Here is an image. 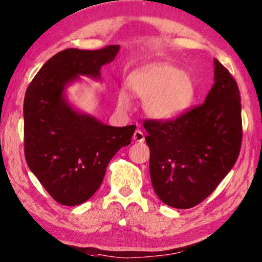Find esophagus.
<instances>
[{"mask_svg": "<svg viewBox=\"0 0 262 262\" xmlns=\"http://www.w3.org/2000/svg\"><path fill=\"white\" fill-rule=\"evenodd\" d=\"M133 140H134L135 142H143L145 141V135H143V133L141 130L136 129L134 132V135H133Z\"/></svg>", "mask_w": 262, "mask_h": 262, "instance_id": "esophagus-1", "label": "esophagus"}]
</instances>
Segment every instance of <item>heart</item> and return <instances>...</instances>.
I'll return each mask as SVG.
<instances>
[{"mask_svg":"<svg viewBox=\"0 0 262 262\" xmlns=\"http://www.w3.org/2000/svg\"><path fill=\"white\" fill-rule=\"evenodd\" d=\"M128 86L138 97L146 99L145 109L157 120H174L190 108L194 96L192 79L169 64H150L128 77ZM117 103L126 109L130 104L127 91L121 90Z\"/></svg>","mask_w":262,"mask_h":262,"instance_id":"1","label":"heart"}]
</instances>
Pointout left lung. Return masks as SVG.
<instances>
[{"label":"left lung","mask_w":262,"mask_h":262,"mask_svg":"<svg viewBox=\"0 0 262 262\" xmlns=\"http://www.w3.org/2000/svg\"><path fill=\"white\" fill-rule=\"evenodd\" d=\"M213 64L215 84L204 103L174 120L143 121L153 189L172 208L189 209L203 202L240 154V90L217 59Z\"/></svg>","instance_id":"left-lung-1"}]
</instances>
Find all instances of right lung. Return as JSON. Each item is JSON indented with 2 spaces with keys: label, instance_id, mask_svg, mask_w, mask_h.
Wrapping results in <instances>:
<instances>
[{
  "label": "right lung",
  "instance_id": "obj_1",
  "mask_svg": "<svg viewBox=\"0 0 262 262\" xmlns=\"http://www.w3.org/2000/svg\"><path fill=\"white\" fill-rule=\"evenodd\" d=\"M119 45L88 51L68 49L49 59L27 88L24 101L25 158L59 204L86 202L98 190L109 161L132 141L136 126L112 127L76 112L64 96L79 75L99 78Z\"/></svg>",
  "mask_w": 262,
  "mask_h": 262
}]
</instances>
